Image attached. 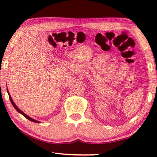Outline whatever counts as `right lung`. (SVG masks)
I'll return each instance as SVG.
<instances>
[{
	"mask_svg": "<svg viewBox=\"0 0 157 157\" xmlns=\"http://www.w3.org/2000/svg\"><path fill=\"white\" fill-rule=\"evenodd\" d=\"M7 93H8V95H9V98H10V101H11V102H12V105L14 106V107L15 108V109L17 110L18 112H19L20 113H21L22 114V115L23 116H25L26 118L27 119H28V120H30V121H33V122H34V123H40V122H39V121H36V120H34V119H33V118H30V117H29L28 115H26V114L25 113H23L22 111H21V109H18V107H17V106L15 105V103L14 102V101H13V100L12 99V97H11V95H10V93H9V91H7Z\"/></svg>",
	"mask_w": 157,
	"mask_h": 157,
	"instance_id": "add662e5",
	"label": "right lung"
}]
</instances>
